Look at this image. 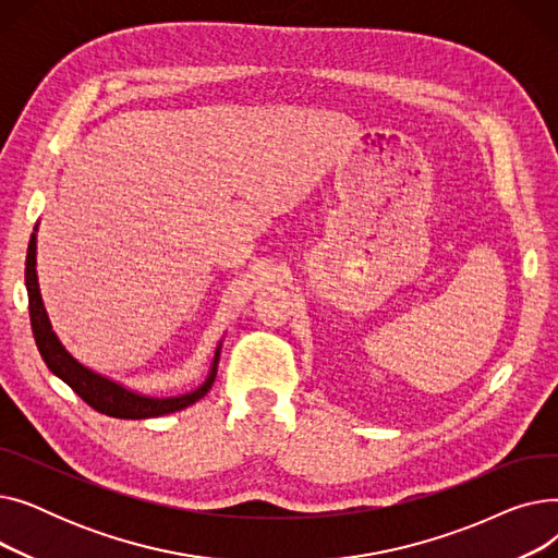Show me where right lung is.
<instances>
[{"label":"right lung","instance_id":"1","mask_svg":"<svg viewBox=\"0 0 558 558\" xmlns=\"http://www.w3.org/2000/svg\"><path fill=\"white\" fill-rule=\"evenodd\" d=\"M36 232H38V223L34 228L32 240H28L26 269H24L32 330H34L36 345L40 350V357L45 360L47 368L56 377H61L76 396H81L87 404L106 416L140 421V418H156V416L181 412V409L194 404L196 400H201L213 389L215 377H217V366H219V355H221V341L215 350V360H213L208 377H205V383L190 393L171 396V398L142 396L137 391L126 389L120 383H114V379L83 366L78 360H74L68 353V348L61 343V339L56 337V332L51 328V320L45 310V303H43V296H40V284H38V274H36Z\"/></svg>","mask_w":558,"mask_h":558}]
</instances>
